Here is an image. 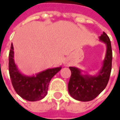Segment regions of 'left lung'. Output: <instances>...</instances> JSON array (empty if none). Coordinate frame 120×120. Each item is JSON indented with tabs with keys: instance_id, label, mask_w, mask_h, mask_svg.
<instances>
[{
	"instance_id": "8db88e82",
	"label": "left lung",
	"mask_w": 120,
	"mask_h": 120,
	"mask_svg": "<svg viewBox=\"0 0 120 120\" xmlns=\"http://www.w3.org/2000/svg\"><path fill=\"white\" fill-rule=\"evenodd\" d=\"M106 45L105 57L101 68L96 75L82 74L83 71L75 67H69L71 75L68 83V90L74 99L81 101L93 100L100 94L108 83L112 68V48L109 38L105 32L99 37Z\"/></svg>"
}]
</instances>
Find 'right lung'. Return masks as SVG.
<instances>
[{
  "instance_id": "right-lung-1",
  "label": "right lung",
  "mask_w": 120,
  "mask_h": 120,
  "mask_svg": "<svg viewBox=\"0 0 120 120\" xmlns=\"http://www.w3.org/2000/svg\"><path fill=\"white\" fill-rule=\"evenodd\" d=\"M13 44L9 54V72L12 85L16 93L22 98L30 101H39L47 94L51 78L60 71L62 67L47 69L34 76H26L20 73L14 60Z\"/></svg>"
}]
</instances>
